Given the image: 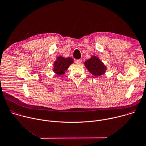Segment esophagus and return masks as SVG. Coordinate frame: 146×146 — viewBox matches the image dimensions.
Returning <instances> with one entry per match:
<instances>
[{"mask_svg":"<svg viewBox=\"0 0 146 146\" xmlns=\"http://www.w3.org/2000/svg\"><path fill=\"white\" fill-rule=\"evenodd\" d=\"M75 62H76V64H77V65H80V64H81V60H80V59L76 60V61H75Z\"/></svg>","mask_w":146,"mask_h":146,"instance_id":"34e87169","label":"esophagus"}]
</instances>
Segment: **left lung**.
<instances>
[{"mask_svg": "<svg viewBox=\"0 0 146 146\" xmlns=\"http://www.w3.org/2000/svg\"><path fill=\"white\" fill-rule=\"evenodd\" d=\"M88 70L93 76L98 77L104 74L107 68L99 57L93 56L84 62Z\"/></svg>", "mask_w": 146, "mask_h": 146, "instance_id": "left-lung-1", "label": "left lung"}]
</instances>
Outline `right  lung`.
<instances>
[{
	"mask_svg": "<svg viewBox=\"0 0 146 146\" xmlns=\"http://www.w3.org/2000/svg\"><path fill=\"white\" fill-rule=\"evenodd\" d=\"M74 61L71 57L64 58L60 56L57 58L53 65V72L58 76L65 74L69 66L73 63Z\"/></svg>",
	"mask_w": 146,
	"mask_h": 146,
	"instance_id": "add662e5",
	"label": "right lung"
}]
</instances>
